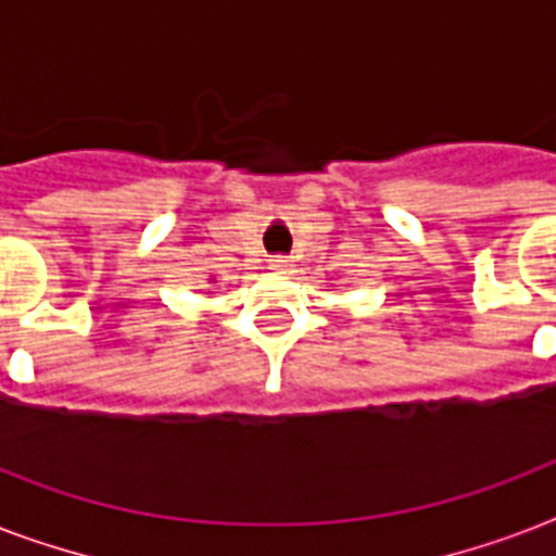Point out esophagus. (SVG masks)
I'll list each match as a JSON object with an SVG mask.
<instances>
[{"instance_id":"obj_1","label":"esophagus","mask_w":556,"mask_h":556,"mask_svg":"<svg viewBox=\"0 0 556 556\" xmlns=\"http://www.w3.org/2000/svg\"><path fill=\"white\" fill-rule=\"evenodd\" d=\"M268 268L277 270V274H286V270L291 268V262H288L286 256H274V260H268Z\"/></svg>"}]
</instances>
